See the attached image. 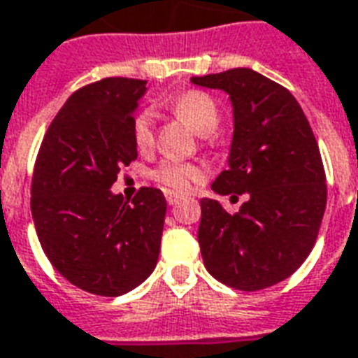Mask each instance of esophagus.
I'll use <instances>...</instances> for the list:
<instances>
[{
  "label": "esophagus",
  "mask_w": 358,
  "mask_h": 358,
  "mask_svg": "<svg viewBox=\"0 0 358 358\" xmlns=\"http://www.w3.org/2000/svg\"><path fill=\"white\" fill-rule=\"evenodd\" d=\"M180 201V195H176V193H166V203L169 205H176Z\"/></svg>",
  "instance_id": "34e87169"
}]
</instances>
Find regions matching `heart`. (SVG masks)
I'll list each match as a JSON object with an SVG mask.
<instances>
[{
  "instance_id": "b5f03b06",
  "label": "heart",
  "mask_w": 358,
  "mask_h": 358,
  "mask_svg": "<svg viewBox=\"0 0 358 358\" xmlns=\"http://www.w3.org/2000/svg\"><path fill=\"white\" fill-rule=\"evenodd\" d=\"M172 112L186 119L199 134H213L220 123L218 106L210 94L203 91H187L171 102ZM153 115L152 110H142L132 119V138L140 150H148L153 144ZM152 178L172 192H189L203 180V169L195 163L161 161L152 171Z\"/></svg>"
}]
</instances>
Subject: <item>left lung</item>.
I'll return each mask as SVG.
<instances>
[{"instance_id": "obj_1", "label": "left lung", "mask_w": 358, "mask_h": 358, "mask_svg": "<svg viewBox=\"0 0 358 358\" xmlns=\"http://www.w3.org/2000/svg\"><path fill=\"white\" fill-rule=\"evenodd\" d=\"M192 83L226 91L233 106L229 166L213 189L248 195L235 214L201 199L197 239L206 271L246 292L273 287L306 262L327 208L313 131L290 91L258 71L233 68Z\"/></svg>"}]
</instances>
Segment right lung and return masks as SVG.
<instances>
[{"mask_svg": "<svg viewBox=\"0 0 358 358\" xmlns=\"http://www.w3.org/2000/svg\"><path fill=\"white\" fill-rule=\"evenodd\" d=\"M145 81L106 78L71 94L52 119L31 178V216L47 258L71 285L121 296L157 266L166 201L140 187L129 203L110 192L136 159L132 119Z\"/></svg>", "mask_w": 358, "mask_h": 358, "instance_id": "1", "label": "right lung"}]
</instances>
